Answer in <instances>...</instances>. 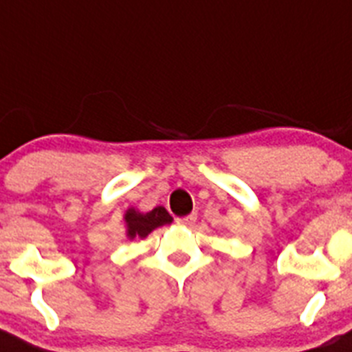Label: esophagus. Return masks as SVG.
<instances>
[{
    "mask_svg": "<svg viewBox=\"0 0 352 352\" xmlns=\"http://www.w3.org/2000/svg\"><path fill=\"white\" fill-rule=\"evenodd\" d=\"M195 219H197L195 214H188V217H179V219H176V222H178L179 226L188 227V226H192V223L195 222Z\"/></svg>",
    "mask_w": 352,
    "mask_h": 352,
    "instance_id": "obj_1",
    "label": "esophagus"
}]
</instances>
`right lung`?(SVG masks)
<instances>
[{"mask_svg":"<svg viewBox=\"0 0 352 352\" xmlns=\"http://www.w3.org/2000/svg\"><path fill=\"white\" fill-rule=\"evenodd\" d=\"M125 220V234L129 239H144L149 232H153L157 227L167 226L173 222V217L167 213L164 206H157L151 211L135 210V208H129L123 214Z\"/></svg>","mask_w":352,"mask_h":352,"instance_id":"obj_1","label":"right lung"}]
</instances>
